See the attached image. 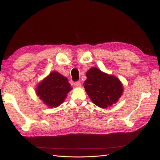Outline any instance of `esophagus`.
Here are the masks:
<instances>
[{
    "label": "esophagus",
    "mask_w": 160,
    "mask_h": 160,
    "mask_svg": "<svg viewBox=\"0 0 160 160\" xmlns=\"http://www.w3.org/2000/svg\"><path fill=\"white\" fill-rule=\"evenodd\" d=\"M74 86L77 87V88H79V87L81 86V83L80 81H77L74 83Z\"/></svg>",
    "instance_id": "34e87169"
}]
</instances>
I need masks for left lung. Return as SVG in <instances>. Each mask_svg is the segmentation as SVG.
<instances>
[{
	"instance_id": "1",
	"label": "left lung",
	"mask_w": 160,
	"mask_h": 160,
	"mask_svg": "<svg viewBox=\"0 0 160 160\" xmlns=\"http://www.w3.org/2000/svg\"><path fill=\"white\" fill-rule=\"evenodd\" d=\"M84 88L92 102L101 108H107L118 102L123 93V85L115 76L96 67L86 72Z\"/></svg>"
}]
</instances>
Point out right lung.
Returning <instances> with one entry per match:
<instances>
[{"instance_id":"1","label":"right lung","mask_w":160,"mask_h":160,"mask_svg":"<svg viewBox=\"0 0 160 160\" xmlns=\"http://www.w3.org/2000/svg\"><path fill=\"white\" fill-rule=\"evenodd\" d=\"M72 89L66 77L57 71H52L37 85L35 92L43 103L52 108L63 103Z\"/></svg>"}]
</instances>
